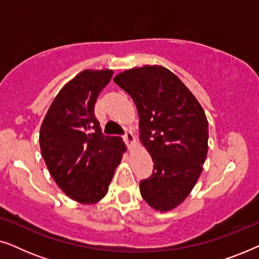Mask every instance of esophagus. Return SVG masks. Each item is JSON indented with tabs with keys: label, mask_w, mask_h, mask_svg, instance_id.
Instances as JSON below:
<instances>
[{
	"label": "esophagus",
	"mask_w": 259,
	"mask_h": 259,
	"mask_svg": "<svg viewBox=\"0 0 259 259\" xmlns=\"http://www.w3.org/2000/svg\"><path fill=\"white\" fill-rule=\"evenodd\" d=\"M122 139L127 145L133 144L134 141H136V138H134V136L132 134V132H131V131H126L125 134L122 136Z\"/></svg>",
	"instance_id": "1"
}]
</instances>
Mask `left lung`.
<instances>
[{
  "label": "left lung",
  "mask_w": 259,
  "mask_h": 259,
  "mask_svg": "<svg viewBox=\"0 0 259 259\" xmlns=\"http://www.w3.org/2000/svg\"><path fill=\"white\" fill-rule=\"evenodd\" d=\"M114 82L139 113L140 141L153 159V172L140 182V193L155 210L184 201L199 178L207 154L208 123L194 95L161 66L125 70Z\"/></svg>",
  "instance_id": "obj_1"
}]
</instances>
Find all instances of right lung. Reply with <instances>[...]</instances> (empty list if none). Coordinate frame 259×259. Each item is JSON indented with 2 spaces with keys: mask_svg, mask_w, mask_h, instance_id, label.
<instances>
[{
  "mask_svg": "<svg viewBox=\"0 0 259 259\" xmlns=\"http://www.w3.org/2000/svg\"><path fill=\"white\" fill-rule=\"evenodd\" d=\"M112 70H83L52 102L40 130V147L48 171L73 200L97 203L105 197L125 144L104 136L94 114L97 99Z\"/></svg>",
  "mask_w": 259,
  "mask_h": 259,
  "instance_id": "obj_1",
  "label": "right lung"
}]
</instances>
